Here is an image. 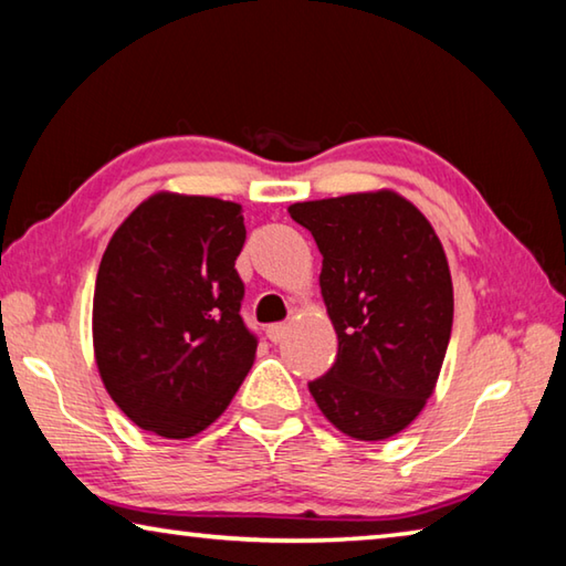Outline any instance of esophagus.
I'll use <instances>...</instances> for the list:
<instances>
[{"label": "esophagus", "instance_id": "34e87169", "mask_svg": "<svg viewBox=\"0 0 566 566\" xmlns=\"http://www.w3.org/2000/svg\"><path fill=\"white\" fill-rule=\"evenodd\" d=\"M289 331H291V325L289 323H275V325H268V338H271L273 343H281L285 335H289Z\"/></svg>", "mask_w": 566, "mask_h": 566}]
</instances>
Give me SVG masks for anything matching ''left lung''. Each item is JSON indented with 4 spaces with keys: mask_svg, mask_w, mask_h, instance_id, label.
<instances>
[{
    "mask_svg": "<svg viewBox=\"0 0 566 566\" xmlns=\"http://www.w3.org/2000/svg\"><path fill=\"white\" fill-rule=\"evenodd\" d=\"M323 253L321 293L338 358L308 388L353 440L380 442L418 418L448 353L454 295L432 223L392 188L293 203Z\"/></svg>",
    "mask_w": 566,
    "mask_h": 566,
    "instance_id": "1",
    "label": "left lung"
}]
</instances>
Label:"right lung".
<instances>
[{
  "label": "right lung",
  "mask_w": 566,
  "mask_h": 566,
  "mask_svg": "<svg viewBox=\"0 0 566 566\" xmlns=\"http://www.w3.org/2000/svg\"><path fill=\"white\" fill-rule=\"evenodd\" d=\"M241 203L158 191L108 241L96 273L92 338L106 392L166 440L221 418L255 360L241 318Z\"/></svg>",
  "instance_id": "right-lung-1"
}]
</instances>
